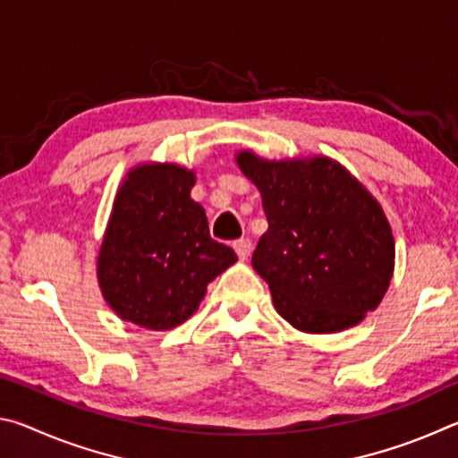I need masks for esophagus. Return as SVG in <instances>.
<instances>
[{
  "instance_id": "obj_1",
  "label": "esophagus",
  "mask_w": 458,
  "mask_h": 458,
  "mask_svg": "<svg viewBox=\"0 0 458 458\" xmlns=\"http://www.w3.org/2000/svg\"><path fill=\"white\" fill-rule=\"evenodd\" d=\"M234 250H236L240 260H246L248 257H250L252 242L248 238H240V240H236V242H234Z\"/></svg>"
}]
</instances>
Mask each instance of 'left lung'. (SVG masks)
Wrapping results in <instances>:
<instances>
[{"label":"left lung","instance_id":"left-lung-1","mask_svg":"<svg viewBox=\"0 0 458 458\" xmlns=\"http://www.w3.org/2000/svg\"><path fill=\"white\" fill-rule=\"evenodd\" d=\"M236 164L260 191L268 230L252 267L276 313L303 333H337L382 303L394 275L392 226L366 185L327 155Z\"/></svg>","mask_w":458,"mask_h":458}]
</instances>
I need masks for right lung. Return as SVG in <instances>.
<instances>
[{
    "label": "right lung",
    "mask_w": 458,
    "mask_h": 458,
    "mask_svg": "<svg viewBox=\"0 0 458 458\" xmlns=\"http://www.w3.org/2000/svg\"><path fill=\"white\" fill-rule=\"evenodd\" d=\"M196 172L147 161L131 167L113 201L98 248L103 299L123 321L167 331L198 311L206 289L236 262L210 238L204 208L191 199Z\"/></svg>",
    "instance_id": "obj_1"
}]
</instances>
